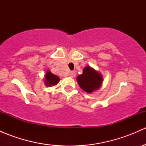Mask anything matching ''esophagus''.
Wrapping results in <instances>:
<instances>
[{"label":"esophagus","instance_id":"34e87169","mask_svg":"<svg viewBox=\"0 0 146 146\" xmlns=\"http://www.w3.org/2000/svg\"><path fill=\"white\" fill-rule=\"evenodd\" d=\"M76 75V72H75V71H70V74H69V76H70L71 78H75Z\"/></svg>","mask_w":146,"mask_h":146}]
</instances>
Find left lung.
<instances>
[{
  "label": "left lung",
  "mask_w": 146,
  "mask_h": 146,
  "mask_svg": "<svg viewBox=\"0 0 146 146\" xmlns=\"http://www.w3.org/2000/svg\"><path fill=\"white\" fill-rule=\"evenodd\" d=\"M102 80V76L100 73L88 66L84 68L82 74L77 77L78 85L88 93H91L99 89Z\"/></svg>",
  "instance_id": "left-lung-1"
}]
</instances>
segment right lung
I'll return each mask as SVG.
<instances>
[{"label":"right lung","instance_id":"1","mask_svg":"<svg viewBox=\"0 0 146 146\" xmlns=\"http://www.w3.org/2000/svg\"><path fill=\"white\" fill-rule=\"evenodd\" d=\"M60 78L56 75L51 73L49 70H47L45 75V80L44 83L46 86L51 87L54 86V85H57L58 82H59Z\"/></svg>","mask_w":146,"mask_h":146}]
</instances>
